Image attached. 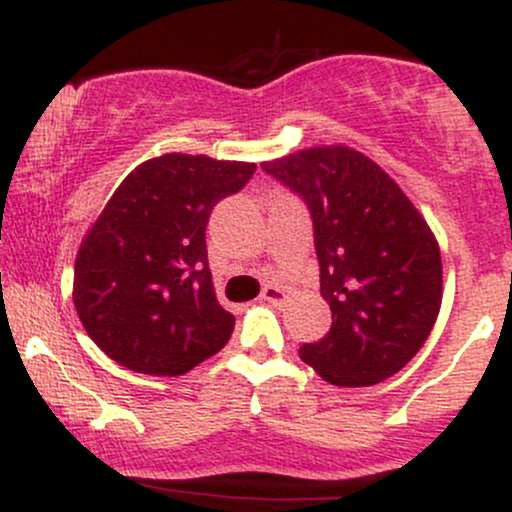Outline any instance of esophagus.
Segmentation results:
<instances>
[{
    "label": "esophagus",
    "instance_id": "34e87169",
    "mask_svg": "<svg viewBox=\"0 0 512 512\" xmlns=\"http://www.w3.org/2000/svg\"><path fill=\"white\" fill-rule=\"evenodd\" d=\"M262 298L267 303H272V305H284L286 303V291L284 289H279V286H272V284H267L262 289Z\"/></svg>",
    "mask_w": 512,
    "mask_h": 512
}]
</instances>
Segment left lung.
<instances>
[{"instance_id":"8db88e82","label":"left lung","mask_w":512,"mask_h":512,"mask_svg":"<svg viewBox=\"0 0 512 512\" xmlns=\"http://www.w3.org/2000/svg\"><path fill=\"white\" fill-rule=\"evenodd\" d=\"M262 168L313 214L320 293L332 310L327 337L298 354L339 387L395 375L424 346L443 303L431 226L402 187L351 146H310Z\"/></svg>"}]
</instances>
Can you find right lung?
Here are the masks:
<instances>
[{"mask_svg":"<svg viewBox=\"0 0 512 512\" xmlns=\"http://www.w3.org/2000/svg\"><path fill=\"white\" fill-rule=\"evenodd\" d=\"M255 163L163 154L139 163L81 240L74 308L113 361L182 375L221 351L236 317L216 301L207 262L211 209Z\"/></svg>","mask_w":512,"mask_h":512,"instance_id":"1","label":"right lung"}]
</instances>
